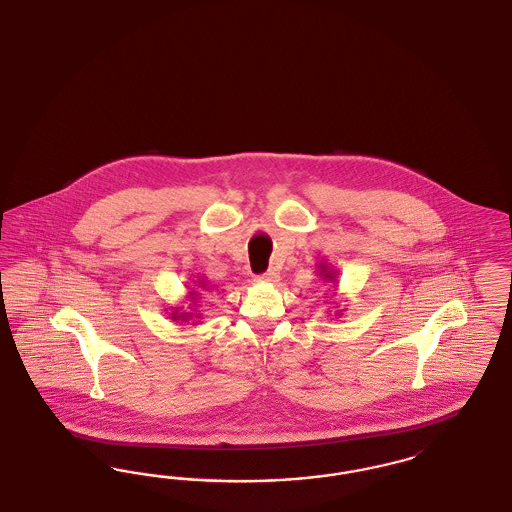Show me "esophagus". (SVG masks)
Instances as JSON below:
<instances>
[{
	"instance_id": "esophagus-1",
	"label": "esophagus",
	"mask_w": 512,
	"mask_h": 512,
	"mask_svg": "<svg viewBox=\"0 0 512 512\" xmlns=\"http://www.w3.org/2000/svg\"><path fill=\"white\" fill-rule=\"evenodd\" d=\"M278 280V272L272 268V270H268L265 274H261V276H257V282H276Z\"/></svg>"
}]
</instances>
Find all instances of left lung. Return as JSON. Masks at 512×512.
<instances>
[{
    "label": "left lung",
    "instance_id": "8db88e82",
    "mask_svg": "<svg viewBox=\"0 0 512 512\" xmlns=\"http://www.w3.org/2000/svg\"><path fill=\"white\" fill-rule=\"evenodd\" d=\"M318 270H320V276H322L326 282H334V280H336V276H334L336 272H334L332 268L326 267V265H320Z\"/></svg>",
    "mask_w": 512,
    "mask_h": 512
}]
</instances>
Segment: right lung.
<instances>
[{"instance_id": "right-lung-1", "label": "right lung", "mask_w": 512, "mask_h": 512, "mask_svg": "<svg viewBox=\"0 0 512 512\" xmlns=\"http://www.w3.org/2000/svg\"><path fill=\"white\" fill-rule=\"evenodd\" d=\"M197 284H201V288H205V284H203V280H201V282H197ZM190 299H192V301H194L195 303V299H197V293L195 292H190ZM172 320H188V318H192V313H180V315H178V309H176V311H174V313H172Z\"/></svg>"}]
</instances>
